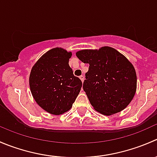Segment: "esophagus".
I'll return each mask as SVG.
<instances>
[{
    "instance_id": "1",
    "label": "esophagus",
    "mask_w": 157,
    "mask_h": 157,
    "mask_svg": "<svg viewBox=\"0 0 157 157\" xmlns=\"http://www.w3.org/2000/svg\"><path fill=\"white\" fill-rule=\"evenodd\" d=\"M80 80H81L82 82H83V80H84V76L83 75H81L80 77Z\"/></svg>"
}]
</instances>
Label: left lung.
<instances>
[{
    "mask_svg": "<svg viewBox=\"0 0 157 157\" xmlns=\"http://www.w3.org/2000/svg\"><path fill=\"white\" fill-rule=\"evenodd\" d=\"M76 55L90 64L83 88L93 109L107 116L125 109L137 90V74L131 61L109 46L83 49Z\"/></svg>",
    "mask_w": 157,
    "mask_h": 157,
    "instance_id": "1",
    "label": "left lung"
}]
</instances>
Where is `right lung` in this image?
<instances>
[{"label": "right lung", "instance_id": "obj_1", "mask_svg": "<svg viewBox=\"0 0 157 157\" xmlns=\"http://www.w3.org/2000/svg\"><path fill=\"white\" fill-rule=\"evenodd\" d=\"M72 52L54 48L45 52L32 67L29 87L33 99L43 110L59 115L72 108L82 82L69 66Z\"/></svg>", "mask_w": 157, "mask_h": 157}]
</instances>
